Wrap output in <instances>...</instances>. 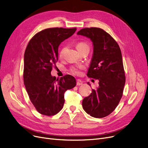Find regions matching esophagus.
I'll list each match as a JSON object with an SVG mask.
<instances>
[{
  "instance_id": "esophagus-1",
  "label": "esophagus",
  "mask_w": 148,
  "mask_h": 148,
  "mask_svg": "<svg viewBox=\"0 0 148 148\" xmlns=\"http://www.w3.org/2000/svg\"><path fill=\"white\" fill-rule=\"evenodd\" d=\"M82 83H83V82L80 80H77L76 84L77 85V86H80V85L82 84Z\"/></svg>"
}]
</instances>
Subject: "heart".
I'll return each mask as SVG.
<instances>
[{
    "instance_id": "1",
    "label": "heart",
    "mask_w": 148,
    "mask_h": 148,
    "mask_svg": "<svg viewBox=\"0 0 148 148\" xmlns=\"http://www.w3.org/2000/svg\"><path fill=\"white\" fill-rule=\"evenodd\" d=\"M75 47L77 49L80 53L81 51H82L83 50H84V49H89V47L88 45V44H86V42H80L77 43L75 45ZM66 47H63L61 49V50L59 51V57L60 58H62L64 56V54L66 50ZM83 66H73L71 68H70V71H71L73 74L74 75H79L80 74V69H83Z\"/></svg>"
}]
</instances>
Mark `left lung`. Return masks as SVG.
Wrapping results in <instances>:
<instances>
[{
	"label": "left lung",
	"instance_id": "left-lung-1",
	"mask_svg": "<svg viewBox=\"0 0 148 148\" xmlns=\"http://www.w3.org/2000/svg\"><path fill=\"white\" fill-rule=\"evenodd\" d=\"M77 34L93 42L94 54L87 76L99 80L98 88L83 99L82 106L92 117L104 118L114 110L123 95L125 75L121 51L113 37L101 28H84Z\"/></svg>",
	"mask_w": 148,
	"mask_h": 148
}]
</instances>
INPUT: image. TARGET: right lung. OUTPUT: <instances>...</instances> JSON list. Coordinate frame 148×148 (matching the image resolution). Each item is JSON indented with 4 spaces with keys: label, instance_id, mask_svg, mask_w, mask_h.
<instances>
[{
    "label": "right lung",
    "instance_id": "obj_1",
    "mask_svg": "<svg viewBox=\"0 0 148 148\" xmlns=\"http://www.w3.org/2000/svg\"><path fill=\"white\" fill-rule=\"evenodd\" d=\"M76 28L53 27L42 30L29 41L24 55L23 80L31 103L45 116H53L64 106V94L76 85L74 77L60 79L51 71L58 60V47L72 36Z\"/></svg>",
    "mask_w": 148,
    "mask_h": 148
}]
</instances>
